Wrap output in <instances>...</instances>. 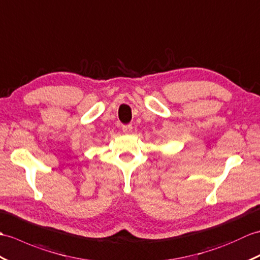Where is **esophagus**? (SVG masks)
<instances>
[{
    "label": "esophagus",
    "mask_w": 260,
    "mask_h": 260,
    "mask_svg": "<svg viewBox=\"0 0 260 260\" xmlns=\"http://www.w3.org/2000/svg\"><path fill=\"white\" fill-rule=\"evenodd\" d=\"M122 132L124 135H129L132 132V125L128 124V125H123L122 126Z\"/></svg>",
    "instance_id": "1"
}]
</instances>
